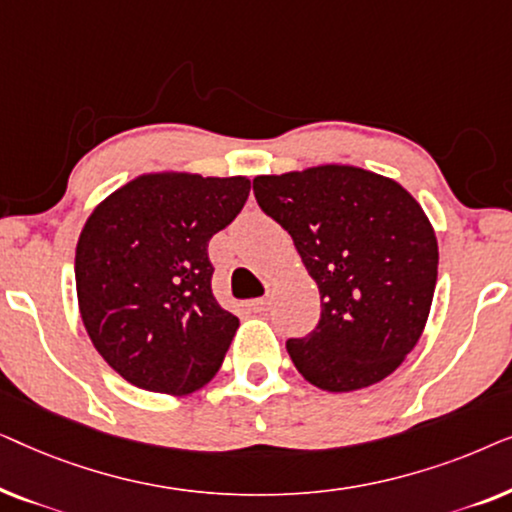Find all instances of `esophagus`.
<instances>
[{"label": "esophagus", "mask_w": 512, "mask_h": 512, "mask_svg": "<svg viewBox=\"0 0 512 512\" xmlns=\"http://www.w3.org/2000/svg\"><path fill=\"white\" fill-rule=\"evenodd\" d=\"M249 307L254 312H268L270 298H254V300H249Z\"/></svg>", "instance_id": "esophagus-1"}]
</instances>
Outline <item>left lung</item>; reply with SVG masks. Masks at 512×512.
Returning <instances> with one entry per match:
<instances>
[{
    "mask_svg": "<svg viewBox=\"0 0 512 512\" xmlns=\"http://www.w3.org/2000/svg\"><path fill=\"white\" fill-rule=\"evenodd\" d=\"M254 195L319 286L317 328L286 340L298 373L333 394L394 373L424 331L438 279L436 233L419 202L354 165L263 174Z\"/></svg>",
    "mask_w": 512,
    "mask_h": 512,
    "instance_id": "8db88e82",
    "label": "left lung"
}]
</instances>
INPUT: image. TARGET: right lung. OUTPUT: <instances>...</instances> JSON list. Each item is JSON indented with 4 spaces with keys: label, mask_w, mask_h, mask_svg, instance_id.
Segmentation results:
<instances>
[{
    "label": "right lung",
    "mask_w": 512,
    "mask_h": 512,
    "mask_svg": "<svg viewBox=\"0 0 512 512\" xmlns=\"http://www.w3.org/2000/svg\"><path fill=\"white\" fill-rule=\"evenodd\" d=\"M249 191L247 177L142 174L88 216L76 296L95 349L123 380L186 396L221 368L240 319L216 303L207 244Z\"/></svg>",
    "instance_id": "obj_1"
}]
</instances>
